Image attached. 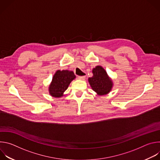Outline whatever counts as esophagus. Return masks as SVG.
I'll return each mask as SVG.
<instances>
[{
	"mask_svg": "<svg viewBox=\"0 0 160 160\" xmlns=\"http://www.w3.org/2000/svg\"><path fill=\"white\" fill-rule=\"evenodd\" d=\"M78 78L80 79V80H83L85 79V76H78Z\"/></svg>",
	"mask_w": 160,
	"mask_h": 160,
	"instance_id": "esophagus-1",
	"label": "esophagus"
}]
</instances>
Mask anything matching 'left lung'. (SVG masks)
Returning <instances> with one entry per match:
<instances>
[{
  "instance_id": "8db88e82",
  "label": "left lung",
  "mask_w": 160,
  "mask_h": 160,
  "mask_svg": "<svg viewBox=\"0 0 160 160\" xmlns=\"http://www.w3.org/2000/svg\"><path fill=\"white\" fill-rule=\"evenodd\" d=\"M92 73L93 76L88 78V82L92 88L100 96L109 93L112 83L104 68L101 66H98L94 68Z\"/></svg>"
}]
</instances>
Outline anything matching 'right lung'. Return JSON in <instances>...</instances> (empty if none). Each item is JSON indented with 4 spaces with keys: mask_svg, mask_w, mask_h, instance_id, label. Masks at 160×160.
I'll return each instance as SVG.
<instances>
[{
    "mask_svg": "<svg viewBox=\"0 0 160 160\" xmlns=\"http://www.w3.org/2000/svg\"><path fill=\"white\" fill-rule=\"evenodd\" d=\"M75 78L73 72L58 70L54 74L49 86V93L55 98H60L68 88L71 82Z\"/></svg>",
    "mask_w": 160,
    "mask_h": 160,
    "instance_id": "right-lung-1",
    "label": "right lung"
}]
</instances>
